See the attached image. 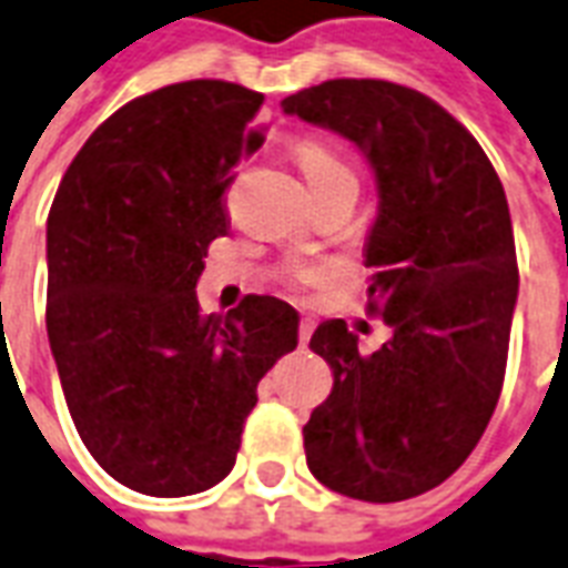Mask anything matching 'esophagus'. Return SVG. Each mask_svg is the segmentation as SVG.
<instances>
[{
	"instance_id": "34e87169",
	"label": "esophagus",
	"mask_w": 568,
	"mask_h": 568,
	"mask_svg": "<svg viewBox=\"0 0 568 568\" xmlns=\"http://www.w3.org/2000/svg\"><path fill=\"white\" fill-rule=\"evenodd\" d=\"M311 335H314V320L302 317L300 320V344H302V347H308Z\"/></svg>"
}]
</instances>
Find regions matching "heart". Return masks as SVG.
<instances>
[{"instance_id":"b5f03b06","label":"heart","mask_w":568,"mask_h":568,"mask_svg":"<svg viewBox=\"0 0 568 568\" xmlns=\"http://www.w3.org/2000/svg\"><path fill=\"white\" fill-rule=\"evenodd\" d=\"M296 161H300L302 173L308 179V185H326V182H356L353 170L344 158L320 140H302L296 146ZM326 275V268L320 266H302L296 268L300 281H320Z\"/></svg>"}]
</instances>
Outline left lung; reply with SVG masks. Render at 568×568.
<instances>
[{
	"instance_id": "8db88e82",
	"label": "left lung",
	"mask_w": 568,
	"mask_h": 568,
	"mask_svg": "<svg viewBox=\"0 0 568 568\" xmlns=\"http://www.w3.org/2000/svg\"><path fill=\"white\" fill-rule=\"evenodd\" d=\"M281 106L368 155V311L392 326L371 356L344 320L311 335L335 383L302 428L308 470L353 500H410L467 462L500 398L518 300L506 191L470 131L410 87L344 77Z\"/></svg>"
}]
</instances>
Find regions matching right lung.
Listing matches in <instances>:
<instances>
[{"label":"right lung","instance_id":"add662e5","mask_svg":"<svg viewBox=\"0 0 568 568\" xmlns=\"http://www.w3.org/2000/svg\"><path fill=\"white\" fill-rule=\"evenodd\" d=\"M263 95L187 80L92 131L47 215V338L80 440L131 491L185 497L236 464L257 383L300 314L245 296L203 314L197 278L230 227L224 191L263 146Z\"/></svg>","mask_w":568,"mask_h":568}]
</instances>
